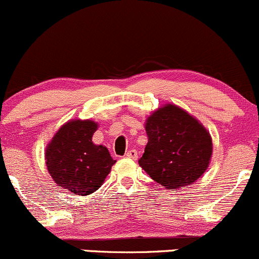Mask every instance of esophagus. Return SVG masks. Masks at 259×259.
I'll use <instances>...</instances> for the list:
<instances>
[{
    "label": "esophagus",
    "instance_id": "34e87169",
    "mask_svg": "<svg viewBox=\"0 0 259 259\" xmlns=\"http://www.w3.org/2000/svg\"><path fill=\"white\" fill-rule=\"evenodd\" d=\"M125 156L127 158H132V159H138V151L136 150H129L126 152Z\"/></svg>",
    "mask_w": 259,
    "mask_h": 259
}]
</instances>
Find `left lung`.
<instances>
[{
  "mask_svg": "<svg viewBox=\"0 0 259 259\" xmlns=\"http://www.w3.org/2000/svg\"><path fill=\"white\" fill-rule=\"evenodd\" d=\"M148 142L139 164L169 190L191 185L206 171L212 139L198 120L174 105H167L146 120Z\"/></svg>",
  "mask_w": 259,
  "mask_h": 259,
  "instance_id": "1",
  "label": "left lung"
}]
</instances>
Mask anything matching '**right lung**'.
I'll return each instance as SVG.
<instances>
[{
    "mask_svg": "<svg viewBox=\"0 0 259 259\" xmlns=\"http://www.w3.org/2000/svg\"><path fill=\"white\" fill-rule=\"evenodd\" d=\"M97 124L72 120L53 136L46 150L49 173L58 186L75 195H90L102 185L115 160L102 145H95L92 135Z\"/></svg>",
    "mask_w": 259,
    "mask_h": 259,
    "instance_id": "1",
    "label": "right lung"
}]
</instances>
